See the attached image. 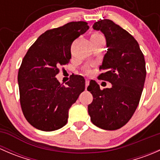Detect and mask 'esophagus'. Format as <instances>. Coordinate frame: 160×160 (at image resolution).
<instances>
[{"label":"esophagus","mask_w":160,"mask_h":160,"mask_svg":"<svg viewBox=\"0 0 160 160\" xmlns=\"http://www.w3.org/2000/svg\"><path fill=\"white\" fill-rule=\"evenodd\" d=\"M89 83H90V80L87 79V80H85V85H86V88L88 86V85H89Z\"/></svg>","instance_id":"34e87169"}]
</instances>
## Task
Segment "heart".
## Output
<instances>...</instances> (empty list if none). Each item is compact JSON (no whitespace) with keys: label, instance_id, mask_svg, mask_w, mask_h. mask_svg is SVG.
I'll list each match as a JSON object with an SVG mask.
<instances>
[{"label":"heart","instance_id":"obj_1","mask_svg":"<svg viewBox=\"0 0 160 160\" xmlns=\"http://www.w3.org/2000/svg\"><path fill=\"white\" fill-rule=\"evenodd\" d=\"M101 36H102V35H101V34L97 33V32H95V33L92 34L91 36H90V38H97V37H101Z\"/></svg>","mask_w":160,"mask_h":160}]
</instances>
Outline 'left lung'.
I'll use <instances>...</instances> for the list:
<instances>
[{"label":"left lung","mask_w":160,"mask_h":160,"mask_svg":"<svg viewBox=\"0 0 160 160\" xmlns=\"http://www.w3.org/2000/svg\"><path fill=\"white\" fill-rule=\"evenodd\" d=\"M93 28L104 34L108 47L100 67L104 72L98 77L112 87L101 90L95 80L90 82L88 90L93 101L88 114L96 126L116 130L130 120L138 107L146 80V62L138 42L112 21H98Z\"/></svg>","instance_id":"left-lung-1"}]
</instances>
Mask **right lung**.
<instances>
[{
    "label": "right lung",
    "instance_id": "add662e5",
    "mask_svg": "<svg viewBox=\"0 0 160 160\" xmlns=\"http://www.w3.org/2000/svg\"><path fill=\"white\" fill-rule=\"evenodd\" d=\"M89 29L85 22H72L46 31L29 48L18 70L20 103L24 116L37 129L52 132L67 123L69 109L85 90V80L74 76L60 84L59 67L71 59L72 42Z\"/></svg>",
    "mask_w": 160,
    "mask_h": 160
}]
</instances>
